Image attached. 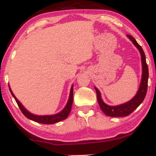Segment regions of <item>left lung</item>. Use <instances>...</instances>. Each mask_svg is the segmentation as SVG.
Instances as JSON below:
<instances>
[{"instance_id":"obj_1","label":"left lung","mask_w":156,"mask_h":156,"mask_svg":"<svg viewBox=\"0 0 156 156\" xmlns=\"http://www.w3.org/2000/svg\"><path fill=\"white\" fill-rule=\"evenodd\" d=\"M127 37L133 42L135 46L138 49L141 56V63H142V76L139 86L138 90L135 95L127 102L118 105H109L106 104L102 98V94L100 90L94 87L98 101L101 110L105 115L110 117H125L132 113L137 107L144 100L146 95L147 89V81H148V67L146 64V58L144 51L141 46L137 44L136 40L130 35H127Z\"/></svg>"}]
</instances>
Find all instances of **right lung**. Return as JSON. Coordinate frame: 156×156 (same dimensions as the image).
<instances>
[{
	"label": "right lung",
	"instance_id": "right-lung-1",
	"mask_svg": "<svg viewBox=\"0 0 156 156\" xmlns=\"http://www.w3.org/2000/svg\"><path fill=\"white\" fill-rule=\"evenodd\" d=\"M9 87L10 92H11L12 96H13L14 99H15L16 102H17L20 110H21V112H23V114L25 115L28 119L33 120L34 122L41 123V124H46V125L54 124V123L58 122H60V121L65 120V119L69 116V113L71 112V110H72V103H73V84H72V87H71L70 93H69V96L68 101L67 102H66L65 107L63 108V110H61L59 112L56 113V114L54 115H35V114H33V113L30 112L28 110H26L25 107L21 104V102L16 98L15 95H14V94L13 93V92H12L11 87H10L9 84Z\"/></svg>",
	"mask_w": 156,
	"mask_h": 156
}]
</instances>
